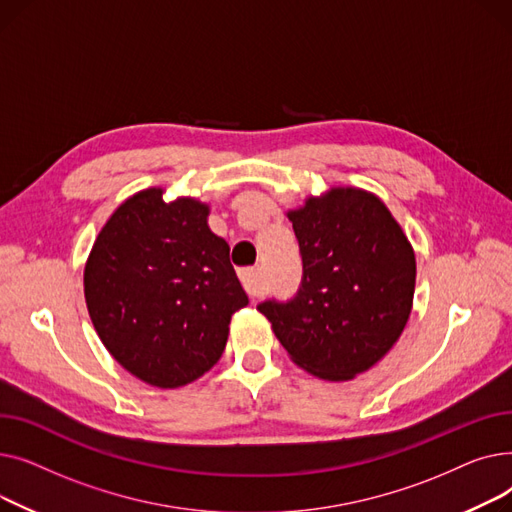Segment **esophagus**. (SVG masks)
I'll list each match as a JSON object with an SVG mask.
<instances>
[{
  "instance_id": "obj_1",
  "label": "esophagus",
  "mask_w": 512,
  "mask_h": 512,
  "mask_svg": "<svg viewBox=\"0 0 512 512\" xmlns=\"http://www.w3.org/2000/svg\"><path fill=\"white\" fill-rule=\"evenodd\" d=\"M240 282L251 297H261L263 294V282H261V270L259 267H249V270L240 272Z\"/></svg>"
}]
</instances>
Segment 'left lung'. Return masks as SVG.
Returning <instances> with one entry per match:
<instances>
[{
    "instance_id": "1",
    "label": "left lung",
    "mask_w": 512,
    "mask_h": 512,
    "mask_svg": "<svg viewBox=\"0 0 512 512\" xmlns=\"http://www.w3.org/2000/svg\"><path fill=\"white\" fill-rule=\"evenodd\" d=\"M303 259L288 301L257 309L290 359L321 380L344 382L378 363L407 326L415 253L388 207L367 191L330 188L288 211Z\"/></svg>"
}]
</instances>
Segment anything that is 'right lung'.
<instances>
[{
  "label": "right lung",
  "mask_w": 512,
  "mask_h": 512,
  "mask_svg": "<svg viewBox=\"0 0 512 512\" xmlns=\"http://www.w3.org/2000/svg\"><path fill=\"white\" fill-rule=\"evenodd\" d=\"M161 188L126 199L85 265V299L110 355L157 388L191 384L220 361L234 311L247 307L209 207Z\"/></svg>",
  "instance_id": "obj_1"
}]
</instances>
